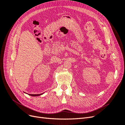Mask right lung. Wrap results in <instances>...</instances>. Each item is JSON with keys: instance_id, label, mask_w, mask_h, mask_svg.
<instances>
[{"instance_id": "add662e5", "label": "right lung", "mask_w": 125, "mask_h": 125, "mask_svg": "<svg viewBox=\"0 0 125 125\" xmlns=\"http://www.w3.org/2000/svg\"><path fill=\"white\" fill-rule=\"evenodd\" d=\"M42 94H43V93H41V94H29V95H31V96H40Z\"/></svg>"}]
</instances>
